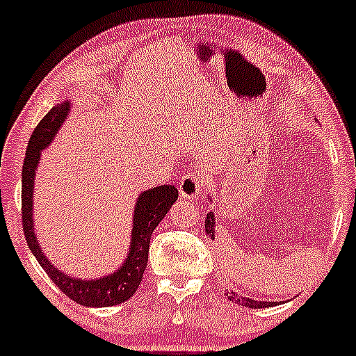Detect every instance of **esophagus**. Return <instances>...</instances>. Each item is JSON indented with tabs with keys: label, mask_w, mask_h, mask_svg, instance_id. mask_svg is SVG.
I'll list each match as a JSON object with an SVG mask.
<instances>
[{
	"label": "esophagus",
	"mask_w": 356,
	"mask_h": 356,
	"mask_svg": "<svg viewBox=\"0 0 356 356\" xmlns=\"http://www.w3.org/2000/svg\"><path fill=\"white\" fill-rule=\"evenodd\" d=\"M205 185V178L202 175H193V173H186L185 177L181 178L179 181V195L183 199L193 200L202 193Z\"/></svg>",
	"instance_id": "1"
}]
</instances>
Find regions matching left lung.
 Returning a JSON list of instances; mask_svg holds the SVG:
<instances>
[{
	"label": "left lung",
	"mask_w": 356,
	"mask_h": 356,
	"mask_svg": "<svg viewBox=\"0 0 356 356\" xmlns=\"http://www.w3.org/2000/svg\"><path fill=\"white\" fill-rule=\"evenodd\" d=\"M205 234H209V238L214 240L216 218L212 212H207V218H205ZM226 296H228V300H232V302L238 303V305L248 307V309H266V307H273L277 303V302H259V300H252V298H247V296L236 295L234 291L226 293Z\"/></svg>",
	"instance_id": "8db88e82"
}]
</instances>
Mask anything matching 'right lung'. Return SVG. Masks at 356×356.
Instances as JSON below:
<instances>
[{
    "label": "right lung",
    "instance_id": "right-lung-1",
    "mask_svg": "<svg viewBox=\"0 0 356 356\" xmlns=\"http://www.w3.org/2000/svg\"><path fill=\"white\" fill-rule=\"evenodd\" d=\"M68 111V101L54 106L32 131L27 152H25L24 166H22V226H24L25 240H27L34 257L41 264L51 281L68 298L83 307H113L127 302L138 289L145 267H147L149 243H151L152 232L159 225L161 219L168 214L171 205L177 202L178 190L175 188V185H161L140 193L134 212V229H131L128 259L116 273L92 281L65 276L47 260L39 248L38 238L34 233V222H32V195H34L32 190H34V177L41 151L51 144L56 131L60 130L67 118Z\"/></svg>",
    "mask_w": 356,
    "mask_h": 356
}]
</instances>
